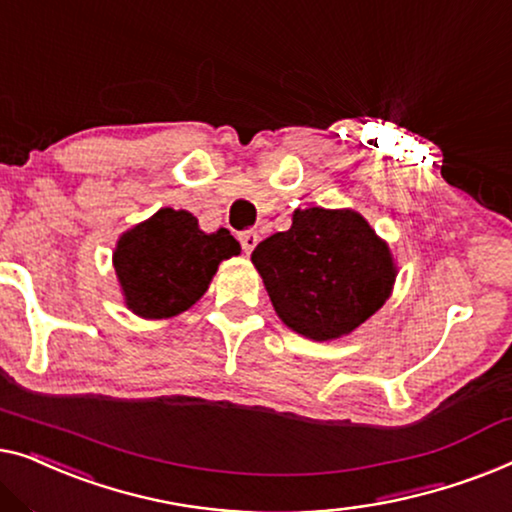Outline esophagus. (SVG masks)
<instances>
[{
    "instance_id": "obj_1",
    "label": "esophagus",
    "mask_w": 512,
    "mask_h": 512,
    "mask_svg": "<svg viewBox=\"0 0 512 512\" xmlns=\"http://www.w3.org/2000/svg\"><path fill=\"white\" fill-rule=\"evenodd\" d=\"M239 241H241V248H243V253H253V248L257 246V241H259V234L255 232V229H248V232H241L239 234Z\"/></svg>"
}]
</instances>
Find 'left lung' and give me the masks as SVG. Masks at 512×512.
Segmentation results:
<instances>
[{"mask_svg":"<svg viewBox=\"0 0 512 512\" xmlns=\"http://www.w3.org/2000/svg\"><path fill=\"white\" fill-rule=\"evenodd\" d=\"M278 318L313 341L357 329L390 299L397 264L357 211L297 208L292 227L253 250Z\"/></svg>","mask_w":512,"mask_h":512,"instance_id":"left-lung-1","label":"left lung"}]
</instances>
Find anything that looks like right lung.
<instances>
[{"label": "right lung", "instance_id": "obj_1", "mask_svg": "<svg viewBox=\"0 0 512 512\" xmlns=\"http://www.w3.org/2000/svg\"><path fill=\"white\" fill-rule=\"evenodd\" d=\"M239 253L229 229L206 234L192 213L160 208L120 236L113 266L129 311L162 320L197 304L222 259Z\"/></svg>", "mask_w": 512, "mask_h": 512}]
</instances>
